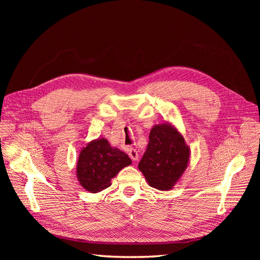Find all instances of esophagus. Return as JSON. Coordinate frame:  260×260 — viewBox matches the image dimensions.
I'll use <instances>...</instances> for the list:
<instances>
[{"mask_svg":"<svg viewBox=\"0 0 260 260\" xmlns=\"http://www.w3.org/2000/svg\"><path fill=\"white\" fill-rule=\"evenodd\" d=\"M128 155H129V157H130V158H131L133 161H137L138 158H139V154H138L136 148L130 147V148L128 149Z\"/></svg>","mask_w":260,"mask_h":260,"instance_id":"esophagus-1","label":"esophagus"}]
</instances>
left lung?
<instances>
[{
  "mask_svg": "<svg viewBox=\"0 0 260 260\" xmlns=\"http://www.w3.org/2000/svg\"><path fill=\"white\" fill-rule=\"evenodd\" d=\"M146 152L139 162V170L149 186L170 191L184 174L191 149L174 124H155L149 133Z\"/></svg>",
  "mask_w": 260,
  "mask_h": 260,
  "instance_id": "1",
  "label": "left lung"
}]
</instances>
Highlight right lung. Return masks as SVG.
I'll use <instances>...</instances> for the list:
<instances>
[{"label":"right lung","mask_w":260,"mask_h":260,"mask_svg":"<svg viewBox=\"0 0 260 260\" xmlns=\"http://www.w3.org/2000/svg\"><path fill=\"white\" fill-rule=\"evenodd\" d=\"M131 162L124 152L113 147L106 139L99 138L80 151L76 169L77 179L84 190L99 193L111 186L112 179Z\"/></svg>","instance_id":"right-lung-1"}]
</instances>
